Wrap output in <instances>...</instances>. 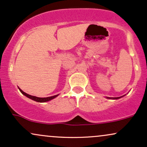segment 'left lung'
<instances>
[{"instance_id":"8db88e82","label":"left lung","mask_w":147,"mask_h":147,"mask_svg":"<svg viewBox=\"0 0 147 147\" xmlns=\"http://www.w3.org/2000/svg\"><path fill=\"white\" fill-rule=\"evenodd\" d=\"M122 97H107V99H118L119 98H121Z\"/></svg>"}]
</instances>
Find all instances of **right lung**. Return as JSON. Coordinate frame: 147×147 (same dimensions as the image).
<instances>
[{"label":"right lung","mask_w":147,"mask_h":147,"mask_svg":"<svg viewBox=\"0 0 147 147\" xmlns=\"http://www.w3.org/2000/svg\"><path fill=\"white\" fill-rule=\"evenodd\" d=\"M18 89H19V90L21 91V92L23 94V95H24L25 96H26L27 97H28V98L32 99V100L35 101V102H48V101H50L51 99H53L54 98H55V97H57V96L59 95H57L51 96V97H35V96L30 95H28V94L25 93V92H23V91L22 90L21 88H18Z\"/></svg>","instance_id":"add662e5"}]
</instances>
